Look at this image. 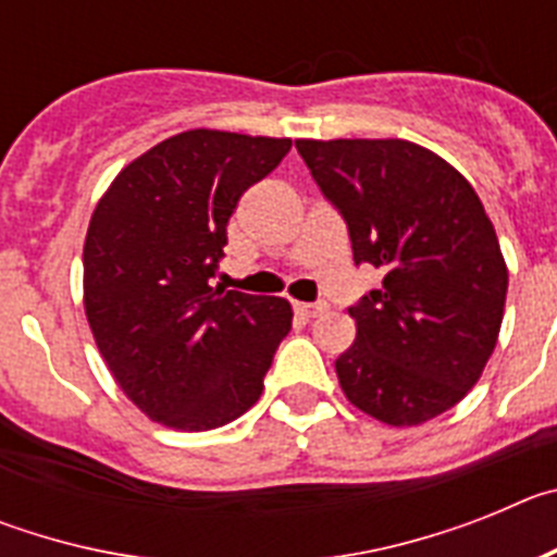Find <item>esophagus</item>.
<instances>
[{
  "label": "esophagus",
  "mask_w": 557,
  "mask_h": 557,
  "mask_svg": "<svg viewBox=\"0 0 557 557\" xmlns=\"http://www.w3.org/2000/svg\"><path fill=\"white\" fill-rule=\"evenodd\" d=\"M293 309H295V314H301V318H318V314H323L326 312V301H314V304H304V301H295L293 304Z\"/></svg>",
  "instance_id": "obj_1"
}]
</instances>
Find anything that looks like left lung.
Returning <instances> with one entry per match:
<instances>
[{"mask_svg": "<svg viewBox=\"0 0 557 557\" xmlns=\"http://www.w3.org/2000/svg\"><path fill=\"white\" fill-rule=\"evenodd\" d=\"M348 225L354 264L382 287L348 314L339 387L391 426H416L476 385L499 337L508 268L476 191L441 156L405 139L295 141Z\"/></svg>", "mask_w": 557, "mask_h": 557, "instance_id": "8db88e82", "label": "left lung"}]
</instances>
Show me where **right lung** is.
<instances>
[{
	"instance_id": "right-lung-1",
	"label": "right lung",
	"mask_w": 557,
	"mask_h": 557,
	"mask_svg": "<svg viewBox=\"0 0 557 557\" xmlns=\"http://www.w3.org/2000/svg\"><path fill=\"white\" fill-rule=\"evenodd\" d=\"M289 139L225 131L170 136L113 178L83 248L86 318L108 371L141 412L218 430L259 401L289 326L284 298L211 287L243 191Z\"/></svg>"
}]
</instances>
